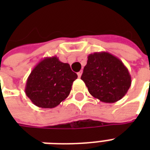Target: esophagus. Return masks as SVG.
Returning <instances> with one entry per match:
<instances>
[{
    "mask_svg": "<svg viewBox=\"0 0 150 150\" xmlns=\"http://www.w3.org/2000/svg\"><path fill=\"white\" fill-rule=\"evenodd\" d=\"M82 73H83V71H79V72H78V76H79V78H80V77H81Z\"/></svg>",
    "mask_w": 150,
    "mask_h": 150,
    "instance_id": "obj_1",
    "label": "esophagus"
}]
</instances>
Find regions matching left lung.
I'll list each match as a JSON object with an SVG mask.
<instances>
[{
	"label": "left lung",
	"instance_id": "8db88e82",
	"mask_svg": "<svg viewBox=\"0 0 150 150\" xmlns=\"http://www.w3.org/2000/svg\"><path fill=\"white\" fill-rule=\"evenodd\" d=\"M81 79L89 93L104 103L122 99L131 86V75L122 61L108 52H95L88 57Z\"/></svg>",
	"mask_w": 150,
	"mask_h": 150
}]
</instances>
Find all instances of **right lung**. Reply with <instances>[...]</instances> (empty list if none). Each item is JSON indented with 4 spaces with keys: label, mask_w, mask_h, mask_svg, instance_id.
Instances as JSON below:
<instances>
[{
    "label": "right lung",
    "mask_w": 150,
    "mask_h": 150,
    "mask_svg": "<svg viewBox=\"0 0 150 150\" xmlns=\"http://www.w3.org/2000/svg\"><path fill=\"white\" fill-rule=\"evenodd\" d=\"M78 75L68 63L56 56L46 57L35 66L25 88L32 103L42 108H53L67 97Z\"/></svg>",
    "instance_id": "1"
}]
</instances>
